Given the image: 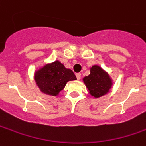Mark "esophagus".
Here are the masks:
<instances>
[{
    "label": "esophagus",
    "mask_w": 146,
    "mask_h": 146,
    "mask_svg": "<svg viewBox=\"0 0 146 146\" xmlns=\"http://www.w3.org/2000/svg\"><path fill=\"white\" fill-rule=\"evenodd\" d=\"M76 77H77V80H80L81 77V73H77V74H76Z\"/></svg>",
    "instance_id": "1"
}]
</instances>
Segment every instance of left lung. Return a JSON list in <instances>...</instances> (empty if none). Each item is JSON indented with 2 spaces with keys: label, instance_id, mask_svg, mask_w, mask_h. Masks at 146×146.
<instances>
[{
  "label": "left lung",
  "instance_id": "8db88e82",
  "mask_svg": "<svg viewBox=\"0 0 146 146\" xmlns=\"http://www.w3.org/2000/svg\"><path fill=\"white\" fill-rule=\"evenodd\" d=\"M83 81L90 95L95 98L108 94L113 83L109 73L99 65H93L90 68V74L84 77Z\"/></svg>",
  "mask_w": 146,
  "mask_h": 146
}]
</instances>
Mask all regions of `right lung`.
<instances>
[{
  "label": "right lung",
  "mask_w": 146,
  "mask_h": 146,
  "mask_svg": "<svg viewBox=\"0 0 146 146\" xmlns=\"http://www.w3.org/2000/svg\"><path fill=\"white\" fill-rule=\"evenodd\" d=\"M34 80L40 92L57 96L68 81H75L77 77L71 69H66L59 60H55L36 70Z\"/></svg>",
  "instance_id": "right-lung-1"
}]
</instances>
